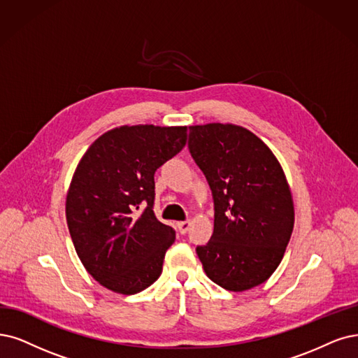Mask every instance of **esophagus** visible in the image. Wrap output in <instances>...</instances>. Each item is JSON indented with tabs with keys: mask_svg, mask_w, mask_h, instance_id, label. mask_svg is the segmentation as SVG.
Masks as SVG:
<instances>
[{
	"mask_svg": "<svg viewBox=\"0 0 358 358\" xmlns=\"http://www.w3.org/2000/svg\"><path fill=\"white\" fill-rule=\"evenodd\" d=\"M177 227L181 234H186L187 230L190 229V221H180V222H177Z\"/></svg>",
	"mask_w": 358,
	"mask_h": 358,
	"instance_id": "esophagus-1",
	"label": "esophagus"
}]
</instances>
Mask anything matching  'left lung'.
Listing matches in <instances>:
<instances>
[{
    "instance_id": "8db88e82",
    "label": "left lung",
    "mask_w": 358,
    "mask_h": 358,
    "mask_svg": "<svg viewBox=\"0 0 358 358\" xmlns=\"http://www.w3.org/2000/svg\"><path fill=\"white\" fill-rule=\"evenodd\" d=\"M189 149L215 203L214 233L197 246L206 275L243 292L279 267L295 222L292 192L268 145L236 124L192 125Z\"/></svg>"
}]
</instances>
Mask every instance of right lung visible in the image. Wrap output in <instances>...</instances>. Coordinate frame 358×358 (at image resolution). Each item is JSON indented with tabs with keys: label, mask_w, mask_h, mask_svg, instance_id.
Returning <instances> with one entry per match:
<instances>
[{
	"label": "right lung",
	"mask_w": 358,
	"mask_h": 358,
	"mask_svg": "<svg viewBox=\"0 0 358 358\" xmlns=\"http://www.w3.org/2000/svg\"><path fill=\"white\" fill-rule=\"evenodd\" d=\"M187 141V127L121 125L79 161L66 196V221L85 270L106 289L134 295L162 273L176 231L153 214L155 172ZM141 201L148 206L136 209Z\"/></svg>",
	"instance_id": "add662e5"
}]
</instances>
